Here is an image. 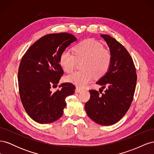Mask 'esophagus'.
I'll return each instance as SVG.
<instances>
[{
    "label": "esophagus",
    "instance_id": "34e87169",
    "mask_svg": "<svg viewBox=\"0 0 154 154\" xmlns=\"http://www.w3.org/2000/svg\"><path fill=\"white\" fill-rule=\"evenodd\" d=\"M75 91H76V92H80L82 91V88H79V87H76Z\"/></svg>",
    "mask_w": 154,
    "mask_h": 154
}]
</instances>
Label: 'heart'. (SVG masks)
<instances>
[{"instance_id": "obj_1", "label": "heart", "mask_w": 154, "mask_h": 154, "mask_svg": "<svg viewBox=\"0 0 154 154\" xmlns=\"http://www.w3.org/2000/svg\"><path fill=\"white\" fill-rule=\"evenodd\" d=\"M73 51L74 54L66 51L60 54V66L66 72L70 73L75 68L77 62H82V70L66 76V82L82 87L94 76L100 78L108 72L112 63V54L98 42L92 39L82 41L74 46Z\"/></svg>"}]
</instances>
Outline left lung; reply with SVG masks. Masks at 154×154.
Returning <instances> with one entry per match:
<instances>
[{
  "mask_svg": "<svg viewBox=\"0 0 154 154\" xmlns=\"http://www.w3.org/2000/svg\"><path fill=\"white\" fill-rule=\"evenodd\" d=\"M108 45L112 63L105 75L96 82L106 87L90 90L91 97L85 105L86 112L92 120L101 125L118 122L131 105L136 89L137 74L133 60L127 50L115 38L101 35Z\"/></svg>",
  "mask_w": 154,
  "mask_h": 154,
  "instance_id": "1",
  "label": "left lung"
}]
</instances>
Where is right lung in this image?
Instances as JSON below:
<instances>
[{
  "mask_svg": "<svg viewBox=\"0 0 154 154\" xmlns=\"http://www.w3.org/2000/svg\"><path fill=\"white\" fill-rule=\"evenodd\" d=\"M76 40L67 32L48 34L27 50L18 72V89L23 106L29 117L38 123H52L62 117L66 98L74 94L75 86L62 83L60 90L51 91L63 74L60 55Z\"/></svg>",
  "mask_w": 154,
  "mask_h": 154,
  "instance_id": "obj_1",
  "label": "right lung"
}]
</instances>
